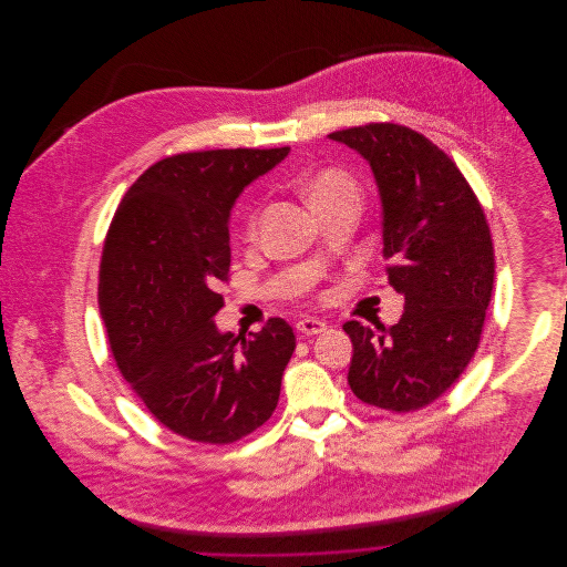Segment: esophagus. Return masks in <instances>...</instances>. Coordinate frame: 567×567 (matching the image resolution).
Masks as SVG:
<instances>
[{
    "label": "esophagus",
    "instance_id": "obj_1",
    "mask_svg": "<svg viewBox=\"0 0 567 567\" xmlns=\"http://www.w3.org/2000/svg\"><path fill=\"white\" fill-rule=\"evenodd\" d=\"M297 329L303 336H317V333H323L324 329H327V323L319 321V319H312V317H306V319L297 321Z\"/></svg>",
    "mask_w": 567,
    "mask_h": 567
}]
</instances>
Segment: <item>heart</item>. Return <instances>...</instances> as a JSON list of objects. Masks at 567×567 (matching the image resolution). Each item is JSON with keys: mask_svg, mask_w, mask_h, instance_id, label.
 I'll return each mask as SVG.
<instances>
[{"mask_svg": "<svg viewBox=\"0 0 567 567\" xmlns=\"http://www.w3.org/2000/svg\"><path fill=\"white\" fill-rule=\"evenodd\" d=\"M306 194L312 203V207H319L331 198L344 196V194H358L355 181L340 167H323L319 172H315L308 183H306ZM248 231H255L257 227V209L250 212L248 223H246Z\"/></svg>", "mask_w": 567, "mask_h": 567, "instance_id": "heart-1", "label": "heart"}]
</instances>
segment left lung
Here are the masks:
<instances>
[{"instance_id": "1", "label": "left lung", "mask_w": 567, "mask_h": 567, "mask_svg": "<svg viewBox=\"0 0 567 567\" xmlns=\"http://www.w3.org/2000/svg\"><path fill=\"white\" fill-rule=\"evenodd\" d=\"M329 140L373 169L386 275L405 299L400 323L342 324L353 342L347 380L364 404L419 410L461 378L481 344L495 275L485 212L456 163L408 126L373 122Z\"/></svg>"}]
</instances>
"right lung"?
Segmentation results:
<instances>
[{
  "label": "right lung",
  "instance_id": "obj_1",
  "mask_svg": "<svg viewBox=\"0 0 567 567\" xmlns=\"http://www.w3.org/2000/svg\"><path fill=\"white\" fill-rule=\"evenodd\" d=\"M288 153L165 157L128 187L104 238L97 306L117 369L159 423L196 443H234L264 425L297 347L284 319L243 342L214 323L231 266L229 212Z\"/></svg>",
  "mask_w": 567,
  "mask_h": 567
}]
</instances>
